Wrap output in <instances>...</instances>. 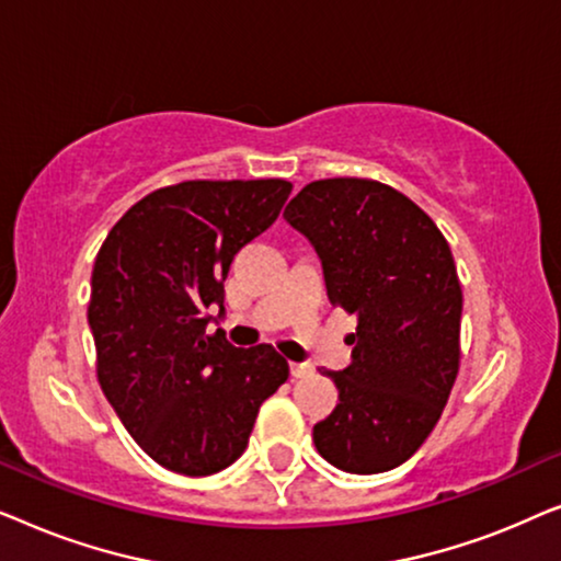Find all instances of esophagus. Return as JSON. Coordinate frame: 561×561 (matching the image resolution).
<instances>
[{
  "instance_id": "esophagus-1",
  "label": "esophagus",
  "mask_w": 561,
  "mask_h": 561,
  "mask_svg": "<svg viewBox=\"0 0 561 561\" xmlns=\"http://www.w3.org/2000/svg\"><path fill=\"white\" fill-rule=\"evenodd\" d=\"M311 373H313L311 365H306V363H290V375H294L296 380H298V378H306V375H311Z\"/></svg>"
}]
</instances>
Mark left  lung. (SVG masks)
I'll list each match as a JSON object with an SVG mask.
<instances>
[{
	"mask_svg": "<svg viewBox=\"0 0 561 561\" xmlns=\"http://www.w3.org/2000/svg\"><path fill=\"white\" fill-rule=\"evenodd\" d=\"M309 237L327 296L357 317L352 363L324 370L340 403L313 444L344 472L403 465L439 421L459 373V286L449 242L424 209L370 179L311 181L283 211Z\"/></svg>",
	"mask_w": 561,
	"mask_h": 561,
	"instance_id": "obj_1",
	"label": "left lung"
}]
</instances>
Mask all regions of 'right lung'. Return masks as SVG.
<instances>
[{
    "label": "right lung",
    "mask_w": 561,
    "mask_h": 561,
    "mask_svg": "<svg viewBox=\"0 0 561 561\" xmlns=\"http://www.w3.org/2000/svg\"><path fill=\"white\" fill-rule=\"evenodd\" d=\"M283 179L181 181L129 206L91 273L89 327L106 401L145 455L204 478L242 455L257 411L288 380L273 344L234 347L206 309L244 244L278 219Z\"/></svg>",
    "instance_id": "add662e5"
}]
</instances>
